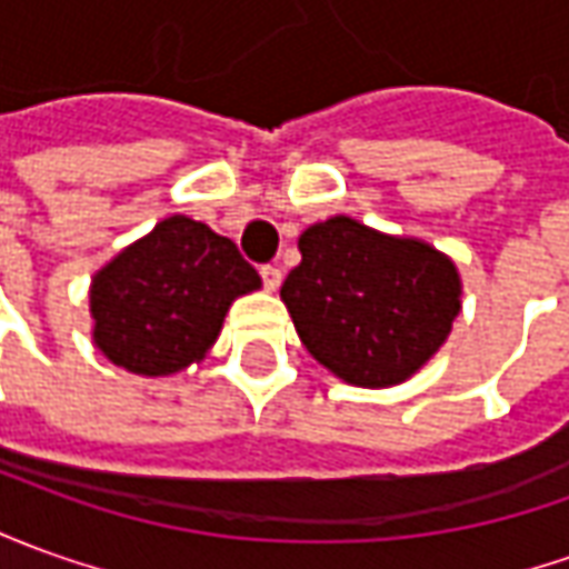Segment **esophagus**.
I'll list each match as a JSON object with an SVG mask.
<instances>
[{
	"label": "esophagus",
	"instance_id": "1",
	"mask_svg": "<svg viewBox=\"0 0 569 569\" xmlns=\"http://www.w3.org/2000/svg\"><path fill=\"white\" fill-rule=\"evenodd\" d=\"M260 276L262 284H266V291H278V288H281V269H278V266H262Z\"/></svg>",
	"mask_w": 569,
	"mask_h": 569
}]
</instances>
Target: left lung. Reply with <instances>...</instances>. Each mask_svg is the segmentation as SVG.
<instances>
[{
  "mask_svg": "<svg viewBox=\"0 0 569 569\" xmlns=\"http://www.w3.org/2000/svg\"><path fill=\"white\" fill-rule=\"evenodd\" d=\"M281 300L309 356L335 378L383 390L437 356L461 312L452 257L421 238L331 217L300 234Z\"/></svg>",
  "mask_w": 569,
  "mask_h": 569,
  "instance_id": "8db88e82",
  "label": "left lung"
}]
</instances>
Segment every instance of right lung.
Returning <instances> with one entry per match:
<instances>
[{
	"label": "right lung",
	"mask_w": 569,
	"mask_h": 569,
	"mask_svg": "<svg viewBox=\"0 0 569 569\" xmlns=\"http://www.w3.org/2000/svg\"><path fill=\"white\" fill-rule=\"evenodd\" d=\"M260 288L232 238L172 213L92 276V343L117 368L170 378L201 362L234 300Z\"/></svg>",
	"instance_id": "1"
}]
</instances>
